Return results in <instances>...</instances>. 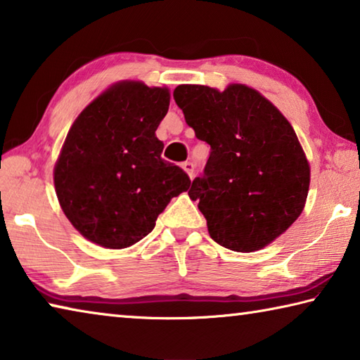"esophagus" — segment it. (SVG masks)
Listing matches in <instances>:
<instances>
[{
    "mask_svg": "<svg viewBox=\"0 0 360 360\" xmlns=\"http://www.w3.org/2000/svg\"><path fill=\"white\" fill-rule=\"evenodd\" d=\"M181 167H184L185 172L190 175V179H193V175H194V164L191 161H185L184 164H181Z\"/></svg>",
    "mask_w": 360,
    "mask_h": 360,
    "instance_id": "esophagus-1",
    "label": "esophagus"
}]
</instances>
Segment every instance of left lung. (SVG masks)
<instances>
[{"label":"left lung","instance_id":"left-lung-1","mask_svg":"<svg viewBox=\"0 0 360 360\" xmlns=\"http://www.w3.org/2000/svg\"><path fill=\"white\" fill-rule=\"evenodd\" d=\"M175 103L199 140L210 145L190 198L210 238L234 252H253L288 229L303 212L309 164L284 115L244 84H181Z\"/></svg>","mask_w":360,"mask_h":360}]
</instances>
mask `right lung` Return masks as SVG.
Returning a JSON list of instances; mask_svg holds the SVG:
<instances>
[{"label": "right lung", "mask_w": 360, "mask_h": 360, "mask_svg": "<svg viewBox=\"0 0 360 360\" xmlns=\"http://www.w3.org/2000/svg\"><path fill=\"white\" fill-rule=\"evenodd\" d=\"M166 87L122 81L81 111L54 167L60 207L78 231L107 249H124L153 231L190 176L161 158L156 129L167 115Z\"/></svg>", "instance_id": "right-lung-1"}]
</instances>
